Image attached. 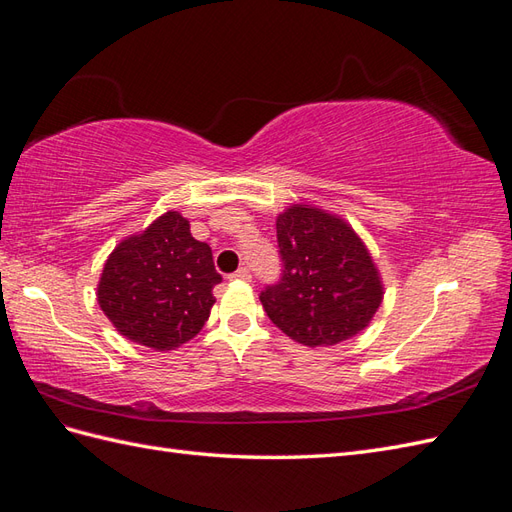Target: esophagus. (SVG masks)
<instances>
[{
    "mask_svg": "<svg viewBox=\"0 0 512 512\" xmlns=\"http://www.w3.org/2000/svg\"><path fill=\"white\" fill-rule=\"evenodd\" d=\"M229 279H240V281H251V270H248L246 266L244 268H240V270H235L233 275H229Z\"/></svg>",
    "mask_w": 512,
    "mask_h": 512,
    "instance_id": "esophagus-1",
    "label": "esophagus"
}]
</instances>
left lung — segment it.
I'll return each instance as SVG.
<instances>
[{
  "label": "left lung",
  "mask_w": 512,
  "mask_h": 512,
  "mask_svg": "<svg viewBox=\"0 0 512 512\" xmlns=\"http://www.w3.org/2000/svg\"><path fill=\"white\" fill-rule=\"evenodd\" d=\"M281 279L259 294L268 318L305 347H329L371 323L384 285L347 222L312 205L279 213Z\"/></svg>",
  "instance_id": "left-lung-1"
}]
</instances>
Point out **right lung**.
<instances>
[{
    "instance_id": "right-lung-1",
    "label": "right lung",
    "mask_w": 512,
    "mask_h": 512,
    "mask_svg": "<svg viewBox=\"0 0 512 512\" xmlns=\"http://www.w3.org/2000/svg\"><path fill=\"white\" fill-rule=\"evenodd\" d=\"M222 277L211 248L189 233L178 211L115 246L98 283V303L122 336L172 351L205 327Z\"/></svg>"
}]
</instances>
